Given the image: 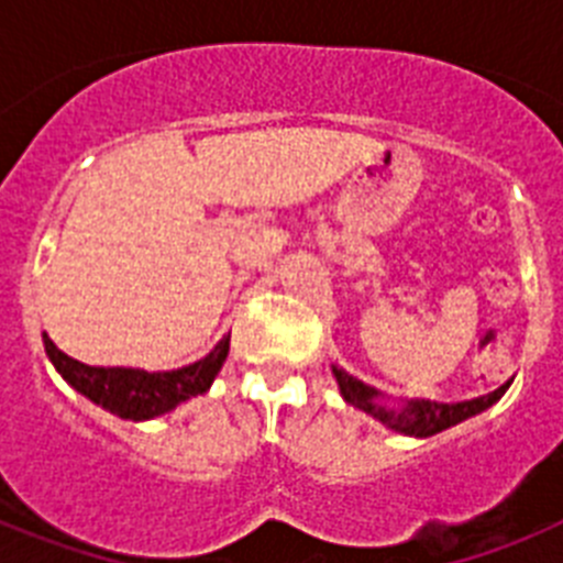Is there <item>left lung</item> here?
<instances>
[{
    "label": "left lung",
    "mask_w": 563,
    "mask_h": 563,
    "mask_svg": "<svg viewBox=\"0 0 563 563\" xmlns=\"http://www.w3.org/2000/svg\"><path fill=\"white\" fill-rule=\"evenodd\" d=\"M332 377H335L341 397L355 409L366 411L369 417H375L380 426H386L389 431H397L402 437H417V440H426V437H434L445 429H454L460 422L471 420V417L485 415L490 406L501 400L507 389H510V380L505 386H499L496 391L485 397H474V400L462 402H434V400H391L389 395L377 391L369 383L357 380L350 372L341 369L338 363H332Z\"/></svg>",
    "instance_id": "1"
}]
</instances>
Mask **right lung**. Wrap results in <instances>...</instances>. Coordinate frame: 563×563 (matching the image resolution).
I'll return each mask as SVG.
<instances>
[{"instance_id": "1", "label": "right lung", "mask_w": 563, "mask_h": 563, "mask_svg": "<svg viewBox=\"0 0 563 563\" xmlns=\"http://www.w3.org/2000/svg\"><path fill=\"white\" fill-rule=\"evenodd\" d=\"M42 341L49 363L78 395L107 409L109 415L132 422L154 420V417L174 411L191 397L206 395L231 350V332H228L200 361L180 366V369L146 372L132 369V366H87L58 350L47 332L42 335Z\"/></svg>"}]
</instances>
